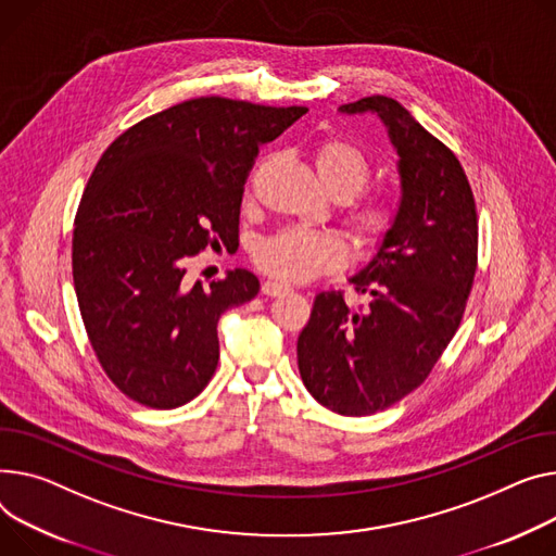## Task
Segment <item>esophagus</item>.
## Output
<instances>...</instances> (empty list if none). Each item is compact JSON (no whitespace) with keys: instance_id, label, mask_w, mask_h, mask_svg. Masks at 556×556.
<instances>
[{"instance_id":"esophagus-1","label":"esophagus","mask_w":556,"mask_h":556,"mask_svg":"<svg viewBox=\"0 0 556 556\" xmlns=\"http://www.w3.org/2000/svg\"><path fill=\"white\" fill-rule=\"evenodd\" d=\"M286 290H288V286L277 283V281H273V279H268V281L262 283V292L266 294V298H277V294H283Z\"/></svg>"}]
</instances>
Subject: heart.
Listing matches in <instances>:
<instances>
[{
	"label": "heart",
	"instance_id": "heart-1",
	"mask_svg": "<svg viewBox=\"0 0 556 556\" xmlns=\"http://www.w3.org/2000/svg\"><path fill=\"white\" fill-rule=\"evenodd\" d=\"M315 167L324 188L340 201L359 194L371 178V161L359 147L344 138H330L315 152ZM346 228L362 248L380 245L397 220V203L376 194L353 201L346 210ZM254 264L268 277L283 283H304L324 273L342 268L346 262L344 243L332 235L304 228H288L264 239L254 248Z\"/></svg>",
	"mask_w": 556,
	"mask_h": 556
}]
</instances>
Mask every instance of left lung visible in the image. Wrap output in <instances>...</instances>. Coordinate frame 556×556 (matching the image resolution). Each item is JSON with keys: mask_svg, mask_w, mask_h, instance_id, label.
Wrapping results in <instances>:
<instances>
[{"mask_svg": "<svg viewBox=\"0 0 556 556\" xmlns=\"http://www.w3.org/2000/svg\"><path fill=\"white\" fill-rule=\"evenodd\" d=\"M340 111L380 116L402 185L395 228L349 279L368 306L353 311L342 292H319L298 340L311 395L357 418L418 389L456 336L476 275L478 216L456 154L397 100L368 96Z\"/></svg>", "mask_w": 556, "mask_h": 556, "instance_id": "1", "label": "left lung"}]
</instances>
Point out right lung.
<instances>
[{"label":"right lung","mask_w":556,"mask_h":556,"mask_svg":"<svg viewBox=\"0 0 556 556\" xmlns=\"http://www.w3.org/2000/svg\"><path fill=\"white\" fill-rule=\"evenodd\" d=\"M306 106L194 98L129 127L100 156L73 228V283L106 378L152 409L194 400L218 364V317L258 292L230 270L188 279L207 245L239 239L243 185L258 147Z\"/></svg>","instance_id":"add662e5"}]
</instances>
